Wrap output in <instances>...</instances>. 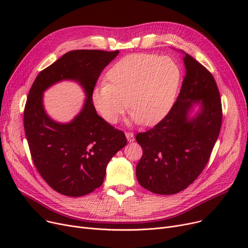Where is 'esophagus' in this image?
Segmentation results:
<instances>
[{"instance_id": "esophagus-1", "label": "esophagus", "mask_w": 248, "mask_h": 248, "mask_svg": "<svg viewBox=\"0 0 248 248\" xmlns=\"http://www.w3.org/2000/svg\"><path fill=\"white\" fill-rule=\"evenodd\" d=\"M125 136H126V139H127V140H128L129 142H132V141L135 140V136H134L133 133L127 132V133H125Z\"/></svg>"}]
</instances>
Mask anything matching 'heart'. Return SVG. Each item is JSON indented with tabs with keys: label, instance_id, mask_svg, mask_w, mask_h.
Segmentation results:
<instances>
[{
	"label": "heart",
	"instance_id": "heart-1",
	"mask_svg": "<svg viewBox=\"0 0 248 248\" xmlns=\"http://www.w3.org/2000/svg\"><path fill=\"white\" fill-rule=\"evenodd\" d=\"M180 78V69L171 58L127 55L108 70L106 84L94 89V107L108 124L119 122L128 106L133 122L155 124L172 108Z\"/></svg>",
	"mask_w": 248,
	"mask_h": 248
}]
</instances>
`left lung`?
<instances>
[{"label": "left lung", "mask_w": 248, "mask_h": 248, "mask_svg": "<svg viewBox=\"0 0 248 248\" xmlns=\"http://www.w3.org/2000/svg\"><path fill=\"white\" fill-rule=\"evenodd\" d=\"M186 74L177 100L164 119L136 140L142 149L136 174L140 185L160 195L176 194L196 180L210 159L222 124V104L211 72L183 52ZM202 109L192 120L194 103Z\"/></svg>", "instance_id": "8db88e82"}]
</instances>
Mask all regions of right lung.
<instances>
[{
  "label": "right lung",
  "mask_w": 248,
  "mask_h": 248,
  "mask_svg": "<svg viewBox=\"0 0 248 248\" xmlns=\"http://www.w3.org/2000/svg\"><path fill=\"white\" fill-rule=\"evenodd\" d=\"M119 50H73L43 69L33 82L24 108V129L39 174L56 192L69 197L87 195L100 187L107 166L126 145L123 131L100 117L93 102L98 77ZM63 79H73L88 98L69 124L52 121L43 108V91Z\"/></svg>",
  "instance_id": "add662e5"
}]
</instances>
